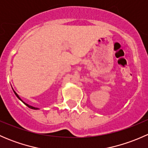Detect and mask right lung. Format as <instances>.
I'll return each mask as SVG.
<instances>
[{"label":"right lung","mask_w":148,"mask_h":148,"mask_svg":"<svg viewBox=\"0 0 148 148\" xmlns=\"http://www.w3.org/2000/svg\"><path fill=\"white\" fill-rule=\"evenodd\" d=\"M14 93H15V95H16V97H17L18 98V99H20V100H21V98L19 97H18V95L17 94H16V92H14ZM21 101H22V100H21ZM22 102H23V101H22ZM23 103H24V104H26V105L27 106V107H29V108H31V109H33V110H38V108H36V107H32V106H30V105H28V104H26V103H25V102H23Z\"/></svg>","instance_id":"obj_1"}]
</instances>
